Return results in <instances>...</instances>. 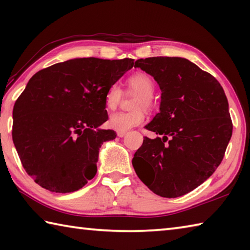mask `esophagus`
Listing matches in <instances>:
<instances>
[{
    "label": "esophagus",
    "instance_id": "obj_1",
    "mask_svg": "<svg viewBox=\"0 0 250 250\" xmlns=\"http://www.w3.org/2000/svg\"><path fill=\"white\" fill-rule=\"evenodd\" d=\"M117 134H118V137H119V138H124L125 135L126 134V132H124V131H118Z\"/></svg>",
    "mask_w": 250,
    "mask_h": 250
}]
</instances>
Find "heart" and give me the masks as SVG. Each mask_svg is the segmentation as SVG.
<instances>
[{"label":"heart","mask_w":250,"mask_h":250,"mask_svg":"<svg viewBox=\"0 0 250 250\" xmlns=\"http://www.w3.org/2000/svg\"><path fill=\"white\" fill-rule=\"evenodd\" d=\"M128 87L138 94L134 108L150 107L152 97L154 94V83L150 76L146 74H135L128 79ZM121 89L118 84L113 83L108 88L104 96V104L108 109H116L120 103ZM146 120V113L142 110H133L130 112H115L110 115L108 125L116 131H128L134 126L140 125Z\"/></svg>","instance_id":"heart-1"}]
</instances>
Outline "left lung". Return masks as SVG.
<instances>
[{
  "label": "left lung",
  "mask_w": 250,
  "mask_h": 250,
  "mask_svg": "<svg viewBox=\"0 0 250 250\" xmlns=\"http://www.w3.org/2000/svg\"><path fill=\"white\" fill-rule=\"evenodd\" d=\"M134 67L159 83L160 112L146 129L132 166L156 195L179 197L208 179L221 164L232 133L228 101L221 83L181 57L138 59Z\"/></svg>",
  "instance_id": "8db88e82"
}]
</instances>
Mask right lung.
<instances>
[{"mask_svg": "<svg viewBox=\"0 0 250 250\" xmlns=\"http://www.w3.org/2000/svg\"><path fill=\"white\" fill-rule=\"evenodd\" d=\"M134 59L75 58L29 79L13 108L12 138L22 166L42 188L78 191L97 173L99 147L117 137L107 121L104 96Z\"/></svg>", "mask_w": 250, "mask_h": 250, "instance_id": "obj_1", "label": "right lung"}]
</instances>
